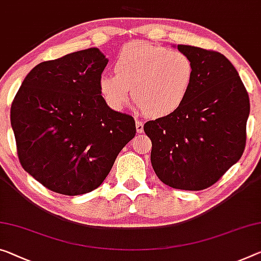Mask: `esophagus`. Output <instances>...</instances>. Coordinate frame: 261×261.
Here are the masks:
<instances>
[{
	"instance_id": "obj_1",
	"label": "esophagus",
	"mask_w": 261,
	"mask_h": 261,
	"mask_svg": "<svg viewBox=\"0 0 261 261\" xmlns=\"http://www.w3.org/2000/svg\"><path fill=\"white\" fill-rule=\"evenodd\" d=\"M135 127H136V132L138 133H142L143 132V123L140 120H135Z\"/></svg>"
}]
</instances>
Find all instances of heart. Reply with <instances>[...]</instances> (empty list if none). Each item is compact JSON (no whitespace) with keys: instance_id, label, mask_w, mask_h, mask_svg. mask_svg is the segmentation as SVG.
Returning a JSON list of instances; mask_svg holds the SVG:
<instances>
[{"instance_id":"b5f03b06","label":"heart","mask_w":261,"mask_h":261,"mask_svg":"<svg viewBox=\"0 0 261 261\" xmlns=\"http://www.w3.org/2000/svg\"><path fill=\"white\" fill-rule=\"evenodd\" d=\"M115 73H102L99 92L114 111H122L135 98L154 118L177 111L189 94L195 77L189 56L146 42H130L115 59ZM135 94H133V90Z\"/></svg>"}]
</instances>
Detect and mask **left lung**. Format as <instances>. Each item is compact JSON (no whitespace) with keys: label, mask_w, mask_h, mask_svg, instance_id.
<instances>
[{"label":"left lung","mask_w":261,"mask_h":261,"mask_svg":"<svg viewBox=\"0 0 261 261\" xmlns=\"http://www.w3.org/2000/svg\"><path fill=\"white\" fill-rule=\"evenodd\" d=\"M195 77L182 106L144 123L151 140L150 161L161 181L175 189L203 190L239 161L246 142L250 99L225 56L178 44Z\"/></svg>","instance_id":"8db88e82"}]
</instances>
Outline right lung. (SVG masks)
I'll return each mask as SVG.
<instances>
[{"label":"right lung","instance_id":"right-lung-1","mask_svg":"<svg viewBox=\"0 0 261 261\" xmlns=\"http://www.w3.org/2000/svg\"><path fill=\"white\" fill-rule=\"evenodd\" d=\"M108 63L98 47L36 65L10 110L24 170L55 192L97 189L135 136L130 115L108 107L98 79Z\"/></svg>","mask_w":261,"mask_h":261}]
</instances>
